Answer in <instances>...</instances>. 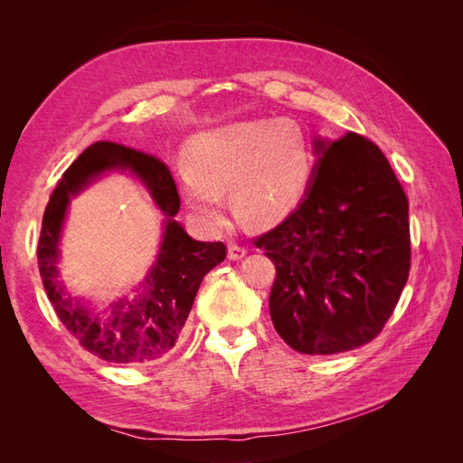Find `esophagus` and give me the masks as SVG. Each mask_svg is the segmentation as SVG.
<instances>
[{
	"mask_svg": "<svg viewBox=\"0 0 463 463\" xmlns=\"http://www.w3.org/2000/svg\"><path fill=\"white\" fill-rule=\"evenodd\" d=\"M245 255H247V249L243 245H240V243H230L228 245V259L230 260H240Z\"/></svg>",
	"mask_w": 463,
	"mask_h": 463,
	"instance_id": "1",
	"label": "esophagus"
}]
</instances>
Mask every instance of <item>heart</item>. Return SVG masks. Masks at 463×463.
<instances>
[{"mask_svg": "<svg viewBox=\"0 0 463 463\" xmlns=\"http://www.w3.org/2000/svg\"><path fill=\"white\" fill-rule=\"evenodd\" d=\"M187 167L177 172L181 199L206 226H220L230 191L235 216L255 228L284 220L311 181V150L296 121H240L194 135Z\"/></svg>", "mask_w": 463, "mask_h": 463, "instance_id": "obj_1", "label": "heart"}]
</instances>
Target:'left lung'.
<instances>
[{
  "label": "left lung",
  "mask_w": 463,
  "mask_h": 463,
  "mask_svg": "<svg viewBox=\"0 0 463 463\" xmlns=\"http://www.w3.org/2000/svg\"><path fill=\"white\" fill-rule=\"evenodd\" d=\"M305 199L255 245L276 266L270 317L307 355L374 340L410 276V203L384 154L354 131L315 143Z\"/></svg>",
  "instance_id": "obj_1"
}]
</instances>
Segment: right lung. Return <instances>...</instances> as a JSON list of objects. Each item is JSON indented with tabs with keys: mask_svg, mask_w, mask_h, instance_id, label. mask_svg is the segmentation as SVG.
<instances>
[{
	"mask_svg": "<svg viewBox=\"0 0 463 463\" xmlns=\"http://www.w3.org/2000/svg\"><path fill=\"white\" fill-rule=\"evenodd\" d=\"M108 169H129L151 191L166 214L165 240L157 262L133 300H120L106 317L92 316L64 291L57 272L59 235L68 199ZM179 193L170 167L152 154L100 141L67 167L42 218L38 269L46 296L63 326L79 344L109 363H156L175 347L203 278L226 259L222 241L189 237L174 220Z\"/></svg>",
	"mask_w": 463,
	"mask_h": 463,
	"instance_id": "1",
	"label": "right lung"
}]
</instances>
